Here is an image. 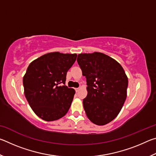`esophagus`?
<instances>
[{"instance_id": "esophagus-1", "label": "esophagus", "mask_w": 156, "mask_h": 156, "mask_svg": "<svg viewBox=\"0 0 156 156\" xmlns=\"http://www.w3.org/2000/svg\"><path fill=\"white\" fill-rule=\"evenodd\" d=\"M79 90H80V88H76V91L78 92Z\"/></svg>"}]
</instances>
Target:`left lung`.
<instances>
[{"label": "left lung", "instance_id": "left-lung-1", "mask_svg": "<svg viewBox=\"0 0 156 156\" xmlns=\"http://www.w3.org/2000/svg\"><path fill=\"white\" fill-rule=\"evenodd\" d=\"M77 61L88 86L87 96L83 99L87 116L96 125H106L125 103L127 76L119 63L102 53L80 54Z\"/></svg>", "mask_w": 156, "mask_h": 156}]
</instances>
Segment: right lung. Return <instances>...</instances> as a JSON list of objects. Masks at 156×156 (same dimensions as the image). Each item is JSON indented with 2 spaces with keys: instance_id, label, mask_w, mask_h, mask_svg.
<instances>
[{
  "instance_id": "1",
  "label": "right lung",
  "mask_w": 156,
  "mask_h": 156,
  "mask_svg": "<svg viewBox=\"0 0 156 156\" xmlns=\"http://www.w3.org/2000/svg\"><path fill=\"white\" fill-rule=\"evenodd\" d=\"M76 57V54L51 52L29 65L23 77L25 96L41 119L56 120L69 109L76 91L65 85L66 76Z\"/></svg>"
}]
</instances>
